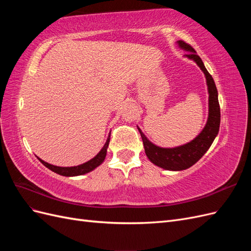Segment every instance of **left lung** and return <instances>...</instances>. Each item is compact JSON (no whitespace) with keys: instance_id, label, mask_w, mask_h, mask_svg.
Wrapping results in <instances>:
<instances>
[{"instance_id":"1","label":"left lung","mask_w":251,"mask_h":251,"mask_svg":"<svg viewBox=\"0 0 251 251\" xmlns=\"http://www.w3.org/2000/svg\"><path fill=\"white\" fill-rule=\"evenodd\" d=\"M176 44L180 49L187 52L184 57L195 62L205 75L208 92V117L206 125H205L199 135H197L192 141L175 148H161L156 146V144L149 140L147 136L137 126L149 160L163 170L175 172L186 170L200 160L201 157L206 153L211 143L217 137L220 128V120H221L218 100V90L214 78L211 77V75L205 68L202 59L197 54L193 47L183 41H177Z\"/></svg>"}]
</instances>
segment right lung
<instances>
[{"instance_id":"add662e5","label":"right lung","mask_w":251,"mask_h":251,"mask_svg":"<svg viewBox=\"0 0 251 251\" xmlns=\"http://www.w3.org/2000/svg\"><path fill=\"white\" fill-rule=\"evenodd\" d=\"M109 142H110V135L108 136L107 140H105L104 146L102 147V149L100 151H98V154L95 157L90 159L89 161L82 163V164H79V165H76V166H67V168L66 166H56V165H53V164H50L46 161L42 160V159L37 156L36 157L45 166H46L47 169L60 175V176H65V177L81 176V175H85V174H88L90 172L94 171L96 168H98V166H100L103 162L105 156H107Z\"/></svg>"}]
</instances>
